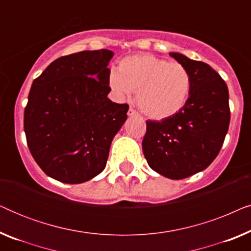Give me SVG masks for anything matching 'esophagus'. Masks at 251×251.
I'll use <instances>...</instances> for the list:
<instances>
[{"mask_svg": "<svg viewBox=\"0 0 251 251\" xmlns=\"http://www.w3.org/2000/svg\"><path fill=\"white\" fill-rule=\"evenodd\" d=\"M128 115L129 116H138V113H137L132 107H130L129 111H128Z\"/></svg>", "mask_w": 251, "mask_h": 251, "instance_id": "34e87169", "label": "esophagus"}]
</instances>
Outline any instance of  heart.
Here are the masks:
<instances>
[{
  "label": "heart",
  "mask_w": 251,
  "mask_h": 251,
  "mask_svg": "<svg viewBox=\"0 0 251 251\" xmlns=\"http://www.w3.org/2000/svg\"><path fill=\"white\" fill-rule=\"evenodd\" d=\"M108 84L119 97L137 90L136 100L144 114L163 120L183 109L192 78L183 64L153 54H135L120 61L119 72H111Z\"/></svg>",
  "instance_id": "heart-1"
}]
</instances>
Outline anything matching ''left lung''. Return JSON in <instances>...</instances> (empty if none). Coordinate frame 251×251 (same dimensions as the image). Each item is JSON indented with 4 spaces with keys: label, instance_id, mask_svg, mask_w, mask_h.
I'll return each mask as SVG.
<instances>
[{
    "label": "left lung",
    "instance_id": "left-lung-1",
    "mask_svg": "<svg viewBox=\"0 0 251 251\" xmlns=\"http://www.w3.org/2000/svg\"><path fill=\"white\" fill-rule=\"evenodd\" d=\"M169 54L190 72V97L176 115L146 121L143 152L154 171L183 179L204 170L218 155L231 119L228 89L208 64L178 52Z\"/></svg>",
    "mask_w": 251,
    "mask_h": 251
}]
</instances>
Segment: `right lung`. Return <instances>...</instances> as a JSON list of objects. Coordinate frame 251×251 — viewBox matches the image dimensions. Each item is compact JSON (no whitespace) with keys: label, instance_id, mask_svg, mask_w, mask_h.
Instances as JSON below:
<instances>
[{"label":"right lung","instance_id":"1","mask_svg":"<svg viewBox=\"0 0 251 251\" xmlns=\"http://www.w3.org/2000/svg\"><path fill=\"white\" fill-rule=\"evenodd\" d=\"M113 56L101 49L60 57L33 82L24 130L34 160L53 179L80 184L105 169L129 109L107 98Z\"/></svg>","mask_w":251,"mask_h":251}]
</instances>
